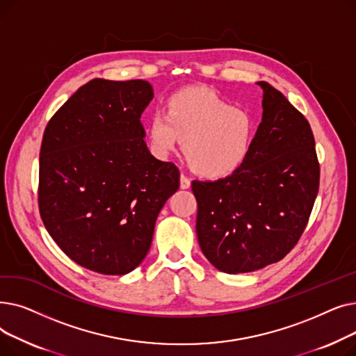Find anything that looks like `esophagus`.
Here are the masks:
<instances>
[{"instance_id": "obj_1", "label": "esophagus", "mask_w": 356, "mask_h": 356, "mask_svg": "<svg viewBox=\"0 0 356 356\" xmlns=\"http://www.w3.org/2000/svg\"><path fill=\"white\" fill-rule=\"evenodd\" d=\"M191 188V180L184 175L180 176V189H189Z\"/></svg>"}]
</instances>
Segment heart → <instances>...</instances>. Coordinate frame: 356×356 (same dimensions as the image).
<instances>
[{
  "label": "heart",
  "instance_id": "1",
  "mask_svg": "<svg viewBox=\"0 0 356 356\" xmlns=\"http://www.w3.org/2000/svg\"><path fill=\"white\" fill-rule=\"evenodd\" d=\"M148 134L157 156L165 157L183 141V154L192 170L220 179L248 157L257 122L251 112L235 108L212 90L184 89L168 98L167 112H153Z\"/></svg>",
  "mask_w": 356,
  "mask_h": 356
}]
</instances>
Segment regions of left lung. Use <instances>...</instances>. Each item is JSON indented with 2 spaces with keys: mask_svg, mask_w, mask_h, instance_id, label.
<instances>
[{
  "mask_svg": "<svg viewBox=\"0 0 356 356\" xmlns=\"http://www.w3.org/2000/svg\"><path fill=\"white\" fill-rule=\"evenodd\" d=\"M258 85L264 90L263 122L245 161L225 179L192 183L200 250L228 274L283 259L303 235L319 192L309 121L282 92Z\"/></svg>",
  "mask_w": 356,
  "mask_h": 356,
  "instance_id": "8db88e82",
  "label": "left lung"
}]
</instances>
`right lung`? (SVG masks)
<instances>
[{"label": "right lung", "instance_id": "right-lung-1", "mask_svg": "<svg viewBox=\"0 0 356 356\" xmlns=\"http://www.w3.org/2000/svg\"><path fill=\"white\" fill-rule=\"evenodd\" d=\"M148 82L92 79L58 109L40 147L39 211L74 263L124 275L141 264L179 168L149 154L140 117Z\"/></svg>", "mask_w": 356, "mask_h": 356}]
</instances>
